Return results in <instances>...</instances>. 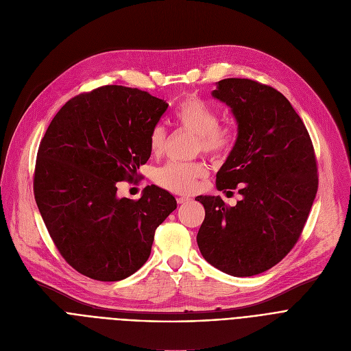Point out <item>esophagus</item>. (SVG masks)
Segmentation results:
<instances>
[{"instance_id":"esophagus-1","label":"esophagus","mask_w":351,"mask_h":351,"mask_svg":"<svg viewBox=\"0 0 351 351\" xmlns=\"http://www.w3.org/2000/svg\"><path fill=\"white\" fill-rule=\"evenodd\" d=\"M188 202H191V199H189V197H184V196H179V197H178V203H179V204H182V203H188Z\"/></svg>"}]
</instances>
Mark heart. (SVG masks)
<instances>
[{
    "label": "heart",
    "mask_w": 351,
    "mask_h": 351,
    "mask_svg": "<svg viewBox=\"0 0 351 351\" xmlns=\"http://www.w3.org/2000/svg\"><path fill=\"white\" fill-rule=\"evenodd\" d=\"M175 117L179 124L199 136L197 148L204 152L216 155L224 154L234 141V134L230 128L219 127V112L197 97L183 100L178 106ZM165 138L167 131L162 125H155L152 128L149 134V149L152 155L162 154ZM206 175L207 168L203 162H169L165 167L155 171L154 179L159 186L171 192L192 193L196 189L197 180Z\"/></svg>",
    "instance_id": "obj_1"
}]
</instances>
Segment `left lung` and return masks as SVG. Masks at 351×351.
I'll use <instances>...</instances> for the list:
<instances>
[{
	"label": "left lung",
	"instance_id": "1",
	"mask_svg": "<svg viewBox=\"0 0 351 351\" xmlns=\"http://www.w3.org/2000/svg\"><path fill=\"white\" fill-rule=\"evenodd\" d=\"M212 96L237 123L216 188L237 189L243 199L227 207L220 196L196 197L206 213L197 245L208 264L228 275H258L292 250L308 220L317 192L313 145L291 103L269 86L224 79Z\"/></svg>",
	"mask_w": 351,
	"mask_h": 351
}]
</instances>
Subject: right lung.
I'll list each match as a JSON object with an SVG mask.
<instances>
[{"mask_svg":"<svg viewBox=\"0 0 351 351\" xmlns=\"http://www.w3.org/2000/svg\"><path fill=\"white\" fill-rule=\"evenodd\" d=\"M168 106L143 90L104 86L69 100L42 138L39 213L63 258L91 279L121 281L141 268L156 227L176 208L155 184L138 200L117 196V182L149 159V134Z\"/></svg>","mask_w":351,"mask_h":351,"instance_id":"1","label":"right lung"}]
</instances>
